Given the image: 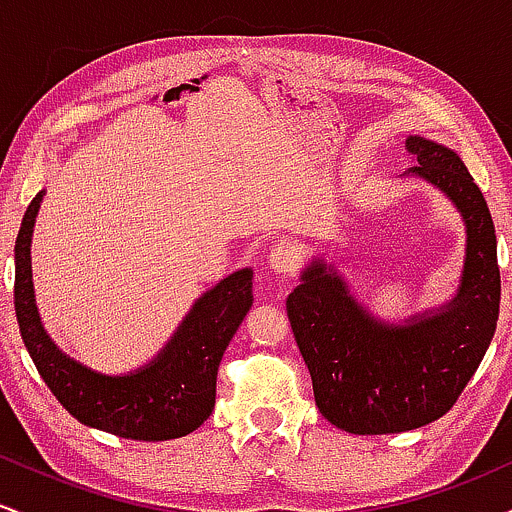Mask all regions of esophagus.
<instances>
[{
    "mask_svg": "<svg viewBox=\"0 0 512 512\" xmlns=\"http://www.w3.org/2000/svg\"><path fill=\"white\" fill-rule=\"evenodd\" d=\"M298 264H301V255H298V250L291 243L281 240V243L272 245V252L267 257V267L274 274H293L298 269Z\"/></svg>",
    "mask_w": 512,
    "mask_h": 512,
    "instance_id": "1",
    "label": "esophagus"
}]
</instances>
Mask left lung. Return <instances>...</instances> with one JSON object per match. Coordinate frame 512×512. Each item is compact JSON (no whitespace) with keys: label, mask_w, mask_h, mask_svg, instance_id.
<instances>
[{"label":"left lung","mask_w":512,"mask_h":512,"mask_svg":"<svg viewBox=\"0 0 512 512\" xmlns=\"http://www.w3.org/2000/svg\"><path fill=\"white\" fill-rule=\"evenodd\" d=\"M407 149L416 163L409 173L445 192L467 226L457 296L436 313L387 325L363 310L342 276L313 260L286 298L317 409L356 436L411 431L448 414L496 332L501 272L486 199L448 146L409 137Z\"/></svg>","instance_id":"1"}]
</instances>
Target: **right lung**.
<instances>
[{
  "mask_svg": "<svg viewBox=\"0 0 512 512\" xmlns=\"http://www.w3.org/2000/svg\"><path fill=\"white\" fill-rule=\"evenodd\" d=\"M45 192L23 214L16 238L14 308L40 378L76 421L129 440H170L197 431L216 399V373L252 305V269H238L197 298L154 361L127 375H103L57 349L40 322L31 279V236Z\"/></svg>",
  "mask_w": 512,
  "mask_h": 512,
  "instance_id": "right-lung-1",
  "label": "right lung"
}]
</instances>
